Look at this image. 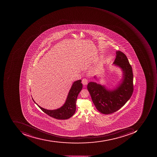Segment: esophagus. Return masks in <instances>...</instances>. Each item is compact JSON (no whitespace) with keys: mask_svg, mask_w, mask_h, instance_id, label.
I'll return each mask as SVG.
<instances>
[{"mask_svg":"<svg viewBox=\"0 0 157 157\" xmlns=\"http://www.w3.org/2000/svg\"><path fill=\"white\" fill-rule=\"evenodd\" d=\"M88 79H86V78H83L82 80V82L83 85H87V83H88Z\"/></svg>","mask_w":157,"mask_h":157,"instance_id":"obj_1","label":"esophagus"}]
</instances>
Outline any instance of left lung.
<instances>
[{
    "label": "left lung",
    "instance_id": "obj_1",
    "mask_svg": "<svg viewBox=\"0 0 157 157\" xmlns=\"http://www.w3.org/2000/svg\"><path fill=\"white\" fill-rule=\"evenodd\" d=\"M116 54L114 64L123 70L122 83L110 91L96 82H90L87 85V89L97 109L106 115L112 114L121 109L131 97L133 91L132 67L124 53L118 51Z\"/></svg>",
    "mask_w": 157,
    "mask_h": 157
}]
</instances>
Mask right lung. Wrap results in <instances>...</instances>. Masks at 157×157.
Here are the masks:
<instances>
[{"label":"right lung","instance_id":"right-lung-1","mask_svg":"<svg viewBox=\"0 0 157 157\" xmlns=\"http://www.w3.org/2000/svg\"><path fill=\"white\" fill-rule=\"evenodd\" d=\"M82 88L81 80L75 81L73 83L69 92L67 101L65 104L59 109L56 110L46 109L39 106L33 99L42 111L50 117L59 120H66L70 118L75 114L76 110V102L79 93Z\"/></svg>","mask_w":157,"mask_h":157}]
</instances>
